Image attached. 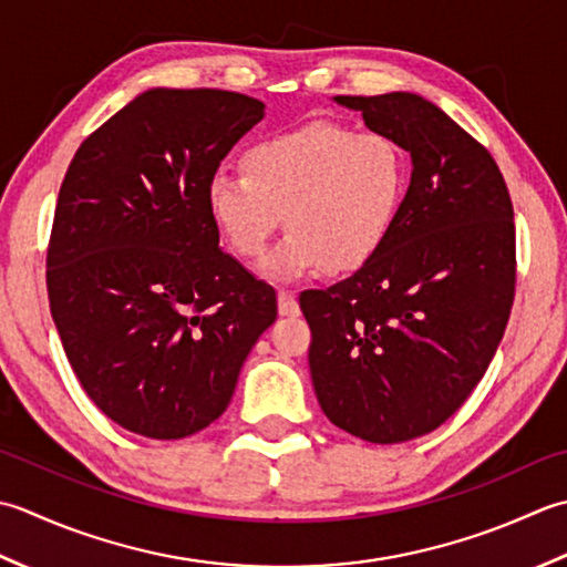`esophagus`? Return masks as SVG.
I'll return each mask as SVG.
<instances>
[{
  "mask_svg": "<svg viewBox=\"0 0 567 567\" xmlns=\"http://www.w3.org/2000/svg\"><path fill=\"white\" fill-rule=\"evenodd\" d=\"M279 313H281V316H298V313H300L296 293H291V291H279Z\"/></svg>",
  "mask_w": 567,
  "mask_h": 567,
  "instance_id": "34e87169",
  "label": "esophagus"
}]
</instances>
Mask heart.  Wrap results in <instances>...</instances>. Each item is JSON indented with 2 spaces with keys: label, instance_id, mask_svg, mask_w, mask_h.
<instances>
[{
  "label": "heart",
  "instance_id": "b5f03b06",
  "mask_svg": "<svg viewBox=\"0 0 567 567\" xmlns=\"http://www.w3.org/2000/svg\"><path fill=\"white\" fill-rule=\"evenodd\" d=\"M245 168L215 173L207 210L247 259L264 254L286 215L291 233L259 267L271 281L372 261L396 225L411 176L394 138L328 120L261 138L245 154Z\"/></svg>",
  "mask_w": 567,
  "mask_h": 567
}]
</instances>
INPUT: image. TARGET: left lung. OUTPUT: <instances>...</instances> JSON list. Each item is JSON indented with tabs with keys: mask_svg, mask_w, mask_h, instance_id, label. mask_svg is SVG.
I'll list each match as a JSON object with an SVG mask.
<instances>
[{
	"mask_svg": "<svg viewBox=\"0 0 567 567\" xmlns=\"http://www.w3.org/2000/svg\"><path fill=\"white\" fill-rule=\"evenodd\" d=\"M411 156L386 245L350 279L300 293L322 413L362 441L435 431L504 338L516 284L514 210L487 148L413 92L332 97Z\"/></svg>",
	"mask_w": 567,
	"mask_h": 567,
	"instance_id": "1",
	"label": "left lung"
}]
</instances>
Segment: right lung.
Segmentation results:
<instances>
[{
	"instance_id": "right-lung-1",
	"label": "right lung",
	"mask_w": 567,
	"mask_h": 567,
	"mask_svg": "<svg viewBox=\"0 0 567 567\" xmlns=\"http://www.w3.org/2000/svg\"><path fill=\"white\" fill-rule=\"evenodd\" d=\"M264 120L227 90L154 87L80 144L58 193L49 300L85 394L122 429L178 441L217 421L276 291L219 247L207 183Z\"/></svg>"
}]
</instances>
